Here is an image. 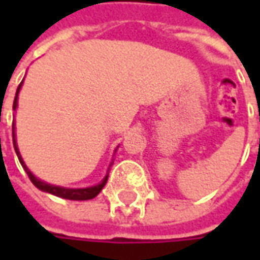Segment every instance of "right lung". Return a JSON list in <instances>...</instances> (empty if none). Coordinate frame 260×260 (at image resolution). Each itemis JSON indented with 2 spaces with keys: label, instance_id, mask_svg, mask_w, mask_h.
Listing matches in <instances>:
<instances>
[{
  "label": "right lung",
  "instance_id": "right-lung-1",
  "mask_svg": "<svg viewBox=\"0 0 260 260\" xmlns=\"http://www.w3.org/2000/svg\"><path fill=\"white\" fill-rule=\"evenodd\" d=\"M21 85H22V82H21V84H19V87H18V91H16V96H15V101H13V110H16V107H18V93H19V90H21ZM13 126H15V125H13ZM13 134H15V129H13ZM13 146H15V150H16V153H18V158H19V161H21L22 167L25 169V172H26V175H28V178H29V181L32 182L39 189H42V191H45V192H51V194H54V196H57V197L69 199V200H90V199L96 197V196L102 191V188L105 186V183H107L108 176H105V179L101 182L99 185H96V186L81 188V189H69V188H61V186H55V185L45 183V182L39 181L37 178H34V176H32V173L26 169V166L24 164V161H22V158H21V155H19V150H18V146H16L15 135H13Z\"/></svg>",
  "mask_w": 260,
  "mask_h": 260
}]
</instances>
